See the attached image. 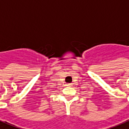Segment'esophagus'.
Here are the masks:
<instances>
[{
	"label": "esophagus",
	"instance_id": "esophagus-1",
	"mask_svg": "<svg viewBox=\"0 0 129 129\" xmlns=\"http://www.w3.org/2000/svg\"><path fill=\"white\" fill-rule=\"evenodd\" d=\"M72 83H68V84H66V85H67V86H72Z\"/></svg>",
	"mask_w": 129,
	"mask_h": 129
}]
</instances>
